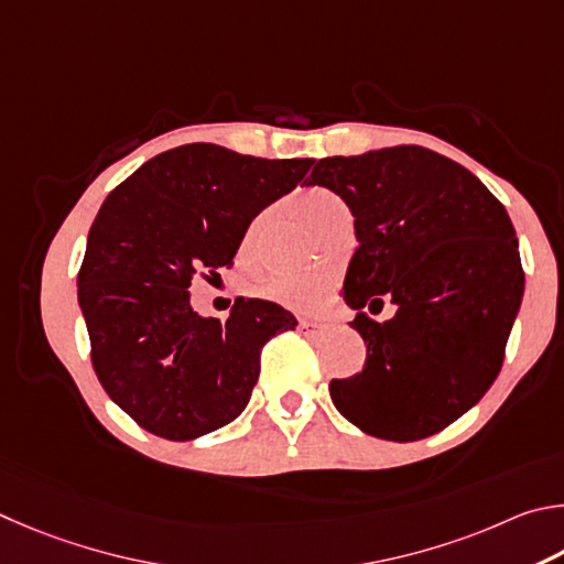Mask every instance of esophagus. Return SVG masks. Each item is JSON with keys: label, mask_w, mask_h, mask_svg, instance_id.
Masks as SVG:
<instances>
[{"label": "esophagus", "mask_w": 564, "mask_h": 564, "mask_svg": "<svg viewBox=\"0 0 564 564\" xmlns=\"http://www.w3.org/2000/svg\"><path fill=\"white\" fill-rule=\"evenodd\" d=\"M300 329L302 334H307V337H317V334L327 332L329 324H322V322H310V319H300Z\"/></svg>", "instance_id": "34e87169"}]
</instances>
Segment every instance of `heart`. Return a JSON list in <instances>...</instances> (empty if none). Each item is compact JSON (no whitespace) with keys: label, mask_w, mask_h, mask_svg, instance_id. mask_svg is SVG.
<instances>
[{"label":"heart","mask_w":564,"mask_h":564,"mask_svg":"<svg viewBox=\"0 0 564 564\" xmlns=\"http://www.w3.org/2000/svg\"><path fill=\"white\" fill-rule=\"evenodd\" d=\"M294 210L304 220V225L312 227L314 232H322L329 223L337 220L339 215H347V205H344L332 191L324 187H307L297 197H294ZM250 240V237H247ZM257 292L267 300H274L290 307L294 312L312 314L324 310L332 294V280L327 274H292V272H276L264 276L257 284Z\"/></svg>","instance_id":"heart-1"}]
</instances>
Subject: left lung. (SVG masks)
Listing matches in <instances>:
<instances>
[{"label": "left lung", "mask_w": 564, "mask_h": 564, "mask_svg": "<svg viewBox=\"0 0 564 564\" xmlns=\"http://www.w3.org/2000/svg\"><path fill=\"white\" fill-rule=\"evenodd\" d=\"M307 185L354 215L344 302L367 364L332 379L334 406L364 433L421 441L476 406L500 373L525 272L506 207L476 175L421 145L314 163ZM398 304L389 323L364 308Z\"/></svg>", "instance_id": "left-lung-1"}]
</instances>
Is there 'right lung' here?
Returning a JSON list of instances; mask_svg holds the SVG:
<instances>
[{
    "label": "right lung",
    "mask_w": 564,
    "mask_h": 564,
    "mask_svg": "<svg viewBox=\"0 0 564 564\" xmlns=\"http://www.w3.org/2000/svg\"><path fill=\"white\" fill-rule=\"evenodd\" d=\"M312 158L187 143L111 191L88 230L78 307L94 371L138 426L193 441L245 411L260 351L297 327L280 304L237 297L225 322L191 307L195 274L230 267L252 217L297 187Z\"/></svg>",
    "instance_id": "add662e5"
}]
</instances>
